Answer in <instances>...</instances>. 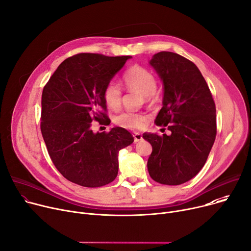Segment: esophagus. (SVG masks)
Returning a JSON list of instances; mask_svg holds the SVG:
<instances>
[{"instance_id": "esophagus-1", "label": "esophagus", "mask_w": 251, "mask_h": 251, "mask_svg": "<svg viewBox=\"0 0 251 251\" xmlns=\"http://www.w3.org/2000/svg\"><path fill=\"white\" fill-rule=\"evenodd\" d=\"M133 137H134V142H138V141H141L143 138H142V134L139 132H133Z\"/></svg>"}]
</instances>
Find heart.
I'll return each mask as SVG.
<instances>
[{
    "mask_svg": "<svg viewBox=\"0 0 251 251\" xmlns=\"http://www.w3.org/2000/svg\"><path fill=\"white\" fill-rule=\"evenodd\" d=\"M126 88L132 92H138L151 100L156 90V78L154 75L140 65H133L123 75ZM106 105L113 110L118 109L122 102V90L115 81H110L103 92ZM148 119V116L141 112L125 111L114 117V123L126 129H140Z\"/></svg>",
    "mask_w": 251,
    "mask_h": 251,
    "instance_id": "b5f03b06",
    "label": "heart"
}]
</instances>
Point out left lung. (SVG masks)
<instances>
[{
	"label": "left lung",
	"instance_id": "left-lung-1",
	"mask_svg": "<svg viewBox=\"0 0 251 251\" xmlns=\"http://www.w3.org/2000/svg\"><path fill=\"white\" fill-rule=\"evenodd\" d=\"M163 83L158 126L171 135L143 133L152 146L147 161L149 176L162 185L177 186L202 170L216 138V107L197 65L183 56L161 51L149 61Z\"/></svg>",
	"mask_w": 251,
	"mask_h": 251
}]
</instances>
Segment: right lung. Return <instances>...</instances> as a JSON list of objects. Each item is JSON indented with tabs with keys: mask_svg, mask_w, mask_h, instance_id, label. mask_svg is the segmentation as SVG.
Segmentation results:
<instances>
[{
	"mask_svg": "<svg viewBox=\"0 0 251 251\" xmlns=\"http://www.w3.org/2000/svg\"><path fill=\"white\" fill-rule=\"evenodd\" d=\"M132 56L79 53L63 60L42 92L41 133L57 171L81 187L98 188L118 175V153L134 141L124 128L92 130L109 122L103 92Z\"/></svg>",
	"mask_w": 251,
	"mask_h": 251,
	"instance_id": "1",
	"label": "right lung"
}]
</instances>
